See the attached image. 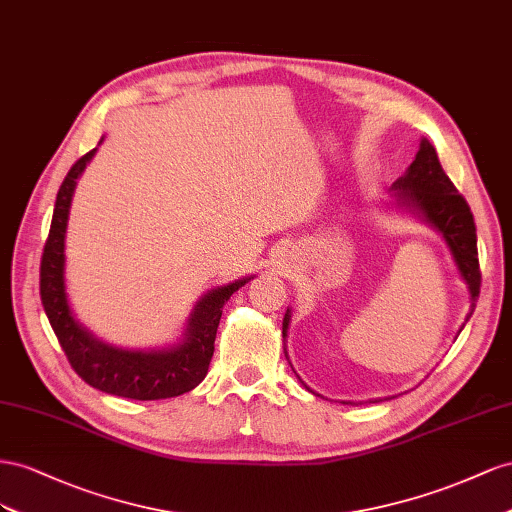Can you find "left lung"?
<instances>
[{"label": "left lung", "instance_id": "left-lung-1", "mask_svg": "<svg viewBox=\"0 0 512 512\" xmlns=\"http://www.w3.org/2000/svg\"><path fill=\"white\" fill-rule=\"evenodd\" d=\"M392 191L399 208L418 214L422 221L442 233L461 279L465 281L467 291H470V313L465 317L467 321L476 309V300L480 294L476 225L470 206H467V201L457 191L455 184L450 182L440 165V158L435 154V148L427 139L420 141L414 163L407 167L403 178L392 184ZM289 321L291 313L287 309L283 317V339L287 337Z\"/></svg>", "mask_w": 512, "mask_h": 512}]
</instances>
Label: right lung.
<instances>
[{"instance_id":"right-lung-1","label":"right lung","mask_w":512,"mask_h":512,"mask_svg":"<svg viewBox=\"0 0 512 512\" xmlns=\"http://www.w3.org/2000/svg\"><path fill=\"white\" fill-rule=\"evenodd\" d=\"M96 150L98 148L87 152L70 167L60 186V193H57L49 238L40 261L42 306H45L49 324L64 349L70 367L77 371L85 384L107 394H115V397L137 401L180 397V394L199 386L203 377L208 375L223 306L233 291L244 287L253 276H244V279L208 291L188 317L182 341L171 347L141 352V349L113 347L96 339L72 315L64 281V240L70 203L77 180L81 178L85 165L94 158Z\"/></svg>"}]
</instances>
